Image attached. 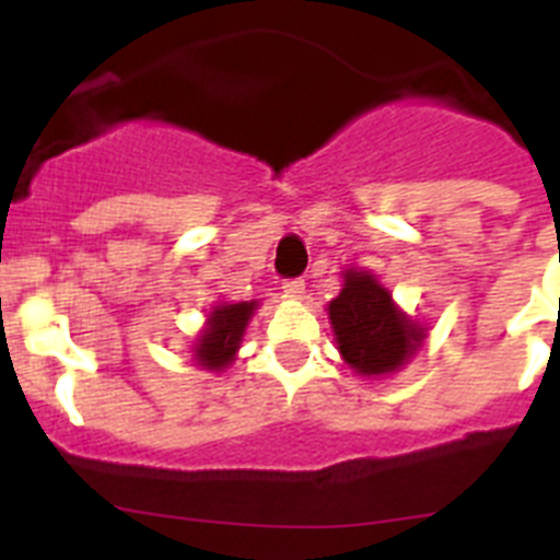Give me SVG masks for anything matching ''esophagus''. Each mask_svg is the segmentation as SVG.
I'll list each match as a JSON object with an SVG mask.
<instances>
[{"instance_id":"esophagus-1","label":"esophagus","mask_w":560,"mask_h":560,"mask_svg":"<svg viewBox=\"0 0 560 560\" xmlns=\"http://www.w3.org/2000/svg\"><path fill=\"white\" fill-rule=\"evenodd\" d=\"M283 291L291 296V300H303V296H305V280H300V277H294V280H285Z\"/></svg>"}]
</instances>
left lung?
I'll return each mask as SVG.
<instances>
[{
    "mask_svg": "<svg viewBox=\"0 0 560 560\" xmlns=\"http://www.w3.org/2000/svg\"><path fill=\"white\" fill-rule=\"evenodd\" d=\"M328 316L341 359L359 375L395 373L427 339V330L400 314L370 271H345V289L330 300Z\"/></svg>",
    "mask_w": 560,
    "mask_h": 560,
    "instance_id": "obj_1",
    "label": "left lung"
}]
</instances>
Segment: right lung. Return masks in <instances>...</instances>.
Instances as JSON below:
<instances>
[{
    "label": "right lung",
    "mask_w": 560,
    "mask_h": 560,
    "mask_svg": "<svg viewBox=\"0 0 560 560\" xmlns=\"http://www.w3.org/2000/svg\"><path fill=\"white\" fill-rule=\"evenodd\" d=\"M255 308L257 303L252 300V303L215 305V311H210L205 330H201V336L196 339V348H192V355H196L201 368L224 370L235 359Z\"/></svg>",
    "instance_id": "1"
}]
</instances>
